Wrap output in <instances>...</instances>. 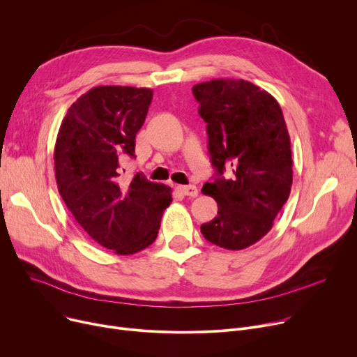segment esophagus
<instances>
[{
	"label": "esophagus",
	"mask_w": 357,
	"mask_h": 357,
	"mask_svg": "<svg viewBox=\"0 0 357 357\" xmlns=\"http://www.w3.org/2000/svg\"><path fill=\"white\" fill-rule=\"evenodd\" d=\"M176 189H178V192H181L182 195H186V197L195 198L198 195V188L195 185H178Z\"/></svg>",
	"instance_id": "34e87169"
}]
</instances>
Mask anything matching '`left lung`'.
<instances>
[{
	"mask_svg": "<svg viewBox=\"0 0 357 357\" xmlns=\"http://www.w3.org/2000/svg\"><path fill=\"white\" fill-rule=\"evenodd\" d=\"M206 122L208 151L217 171L202 194L218 204V215L201 225L205 240L244 250L271 229L293 183L290 136L278 102L247 80L215 79L192 87ZM234 176L225 180V165Z\"/></svg>",
	"mask_w": 357,
	"mask_h": 357,
	"instance_id": "obj_1",
	"label": "left lung"
}]
</instances>
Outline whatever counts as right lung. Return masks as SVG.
Listing matches in <instances>:
<instances>
[{
  "mask_svg": "<svg viewBox=\"0 0 357 357\" xmlns=\"http://www.w3.org/2000/svg\"><path fill=\"white\" fill-rule=\"evenodd\" d=\"M153 91L98 86L67 110L54 146L59 192L91 238L119 255L149 247L158 236L172 189L142 174L123 175L121 160L135 158Z\"/></svg>",
  "mask_w": 357,
  "mask_h": 357,
  "instance_id": "right-lung-1",
  "label": "right lung"
}]
</instances>
